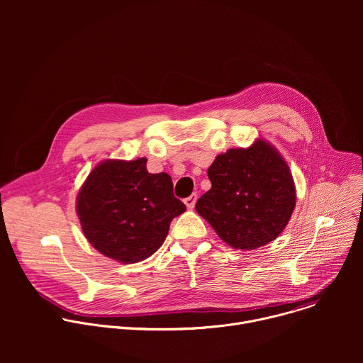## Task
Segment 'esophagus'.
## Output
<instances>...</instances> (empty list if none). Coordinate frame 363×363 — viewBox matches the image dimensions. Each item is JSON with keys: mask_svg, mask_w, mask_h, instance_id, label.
Masks as SVG:
<instances>
[{"mask_svg": "<svg viewBox=\"0 0 363 363\" xmlns=\"http://www.w3.org/2000/svg\"><path fill=\"white\" fill-rule=\"evenodd\" d=\"M195 202H196V194H192V195H189L188 198H185L184 199V203L186 205V208L188 210H192L194 206H195Z\"/></svg>", "mask_w": 363, "mask_h": 363, "instance_id": "1", "label": "esophagus"}]
</instances>
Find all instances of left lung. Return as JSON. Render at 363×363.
Wrapping results in <instances>:
<instances>
[{
	"instance_id": "1",
	"label": "left lung",
	"mask_w": 363,
	"mask_h": 363,
	"mask_svg": "<svg viewBox=\"0 0 363 363\" xmlns=\"http://www.w3.org/2000/svg\"><path fill=\"white\" fill-rule=\"evenodd\" d=\"M213 184L196 201V213L218 237L238 250L276 240L296 206V186L280 152L264 139L228 149L208 168Z\"/></svg>"
}]
</instances>
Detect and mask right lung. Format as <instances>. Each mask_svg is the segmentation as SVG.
<instances>
[{"instance_id":"add662e5","label":"right lung","mask_w":363,"mask_h":363,"mask_svg":"<svg viewBox=\"0 0 363 363\" xmlns=\"http://www.w3.org/2000/svg\"><path fill=\"white\" fill-rule=\"evenodd\" d=\"M146 158L108 160L89 174L76 213L87 241L103 255L130 264L165 241L171 221L186 206L174 196L168 174H149Z\"/></svg>"}]
</instances>
